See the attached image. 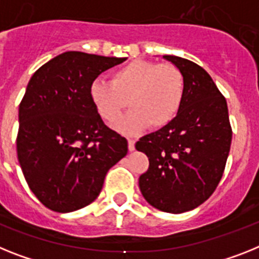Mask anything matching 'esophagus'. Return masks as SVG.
Returning a JSON list of instances; mask_svg holds the SVG:
<instances>
[{"mask_svg":"<svg viewBox=\"0 0 259 259\" xmlns=\"http://www.w3.org/2000/svg\"><path fill=\"white\" fill-rule=\"evenodd\" d=\"M127 147H129L130 151L136 150V142H134V140H127Z\"/></svg>","mask_w":259,"mask_h":259,"instance_id":"1","label":"esophagus"}]
</instances>
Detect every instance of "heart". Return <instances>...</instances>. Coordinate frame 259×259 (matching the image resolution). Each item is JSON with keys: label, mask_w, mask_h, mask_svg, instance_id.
Wrapping results in <instances>:
<instances>
[{"label": "heart", "mask_w": 259, "mask_h": 259, "mask_svg": "<svg viewBox=\"0 0 259 259\" xmlns=\"http://www.w3.org/2000/svg\"><path fill=\"white\" fill-rule=\"evenodd\" d=\"M184 95L186 80L175 64L141 59L114 69L110 81L96 79L89 85V99L106 122H114L129 104L132 110L114 125L123 134L170 123L182 108Z\"/></svg>", "instance_id": "heart-1"}]
</instances>
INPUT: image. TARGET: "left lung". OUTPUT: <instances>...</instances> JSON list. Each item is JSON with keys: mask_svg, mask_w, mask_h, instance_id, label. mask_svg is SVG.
I'll return each instance as SVG.
<instances>
[{"mask_svg": "<svg viewBox=\"0 0 259 259\" xmlns=\"http://www.w3.org/2000/svg\"><path fill=\"white\" fill-rule=\"evenodd\" d=\"M163 58L183 72L186 95L170 123L136 143L150 163L140 177V190L156 209L183 213L203 204L220 183L232 127L227 100L209 73L188 59Z\"/></svg>", "mask_w": 259, "mask_h": 259, "instance_id": "8db88e82", "label": "left lung"}]
</instances>
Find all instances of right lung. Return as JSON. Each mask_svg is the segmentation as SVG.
Listing matches in <instances>:
<instances>
[{
    "label": "right lung",
    "instance_id": "obj_1",
    "mask_svg": "<svg viewBox=\"0 0 259 259\" xmlns=\"http://www.w3.org/2000/svg\"><path fill=\"white\" fill-rule=\"evenodd\" d=\"M126 58L67 51L31 76L19 104L17 154L30 190L67 213L96 200L104 179L127 154V141L104 123L89 99L100 73Z\"/></svg>",
    "mask_w": 259,
    "mask_h": 259
}]
</instances>
